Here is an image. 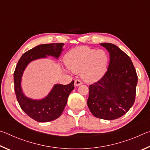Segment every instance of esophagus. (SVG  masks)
Listing matches in <instances>:
<instances>
[{
    "label": "esophagus",
    "instance_id": "obj_1",
    "mask_svg": "<svg viewBox=\"0 0 150 150\" xmlns=\"http://www.w3.org/2000/svg\"><path fill=\"white\" fill-rule=\"evenodd\" d=\"M82 84H83L82 81H81L79 79H76L75 81V87H78V86H79V85H82Z\"/></svg>",
    "mask_w": 150,
    "mask_h": 150
}]
</instances>
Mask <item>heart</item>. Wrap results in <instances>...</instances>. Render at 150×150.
Instances as JSON below:
<instances>
[{
  "label": "heart",
  "instance_id": "b5f03b06",
  "mask_svg": "<svg viewBox=\"0 0 150 150\" xmlns=\"http://www.w3.org/2000/svg\"><path fill=\"white\" fill-rule=\"evenodd\" d=\"M109 57L105 50L79 46L70 50L65 57L68 69L80 73L85 81L95 82L102 78L107 69Z\"/></svg>",
  "mask_w": 150,
  "mask_h": 150
}]
</instances>
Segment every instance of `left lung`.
I'll use <instances>...</instances> for the list:
<instances>
[{"label":"left lung","mask_w":150,"mask_h":150,"mask_svg":"<svg viewBox=\"0 0 150 150\" xmlns=\"http://www.w3.org/2000/svg\"><path fill=\"white\" fill-rule=\"evenodd\" d=\"M109 52L107 71L89 86L87 105L96 118L111 120L121 117L135 101L138 76L130 57L116 45L100 44Z\"/></svg>","instance_id":"1"}]
</instances>
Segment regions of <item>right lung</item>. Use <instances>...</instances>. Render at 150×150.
Listing matches in <instances>:
<instances>
[{
  "label": "right lung",
  "mask_w": 150,
  "mask_h": 150,
  "mask_svg": "<svg viewBox=\"0 0 150 150\" xmlns=\"http://www.w3.org/2000/svg\"><path fill=\"white\" fill-rule=\"evenodd\" d=\"M64 44H46L35 46L22 55L14 73V91L18 102L28 116L40 122H47L59 118L67 105V98L74 89V81L68 85L56 84L42 99H32L24 95L21 87L22 75L32 61L52 56L59 57Z\"/></svg>",
  "instance_id": "right-lung-1"
}]
</instances>
